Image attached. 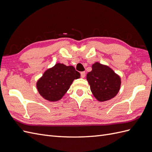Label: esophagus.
<instances>
[{
  "mask_svg": "<svg viewBox=\"0 0 152 152\" xmlns=\"http://www.w3.org/2000/svg\"><path fill=\"white\" fill-rule=\"evenodd\" d=\"M80 75L82 78H84L86 76V72H82L80 73Z\"/></svg>",
  "mask_w": 152,
  "mask_h": 152,
  "instance_id": "34e87169",
  "label": "esophagus"
}]
</instances>
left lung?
<instances>
[{
    "instance_id": "8db88e82",
    "label": "left lung",
    "mask_w": 152,
    "mask_h": 152,
    "mask_svg": "<svg viewBox=\"0 0 152 152\" xmlns=\"http://www.w3.org/2000/svg\"><path fill=\"white\" fill-rule=\"evenodd\" d=\"M86 79L92 93L100 102L113 98L121 88L120 76L108 66L98 62L92 65V70L87 73Z\"/></svg>"
}]
</instances>
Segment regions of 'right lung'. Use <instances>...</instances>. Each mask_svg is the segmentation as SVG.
Wrapping results in <instances>:
<instances>
[{"mask_svg": "<svg viewBox=\"0 0 152 152\" xmlns=\"http://www.w3.org/2000/svg\"><path fill=\"white\" fill-rule=\"evenodd\" d=\"M80 77V73L73 66L58 63L44 72L37 82V89L45 99L51 102H57L65 94L73 81Z\"/></svg>", "mask_w": 152, "mask_h": 152, "instance_id": "1", "label": "right lung"}]
</instances>
